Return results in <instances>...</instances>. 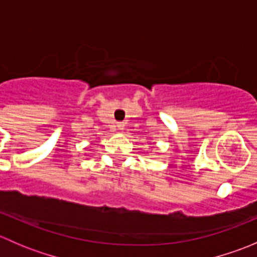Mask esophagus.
Wrapping results in <instances>:
<instances>
[{"label": "esophagus", "instance_id": "esophagus-1", "mask_svg": "<svg viewBox=\"0 0 257 257\" xmlns=\"http://www.w3.org/2000/svg\"><path fill=\"white\" fill-rule=\"evenodd\" d=\"M124 125H125V124H124V123H118V124H116V126H118L119 131H123Z\"/></svg>", "mask_w": 257, "mask_h": 257}]
</instances>
